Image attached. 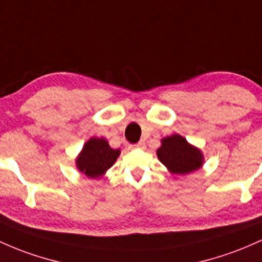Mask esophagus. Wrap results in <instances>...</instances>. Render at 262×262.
I'll list each match as a JSON object with an SVG mask.
<instances>
[{"instance_id": "34e87169", "label": "esophagus", "mask_w": 262, "mask_h": 262, "mask_svg": "<svg viewBox=\"0 0 262 262\" xmlns=\"http://www.w3.org/2000/svg\"><path fill=\"white\" fill-rule=\"evenodd\" d=\"M144 146H145V143L142 140V142H139V143H137V144H134L133 148H140V149H142V148H144Z\"/></svg>"}]
</instances>
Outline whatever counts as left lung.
Masks as SVG:
<instances>
[{
  "label": "left lung",
  "instance_id": "left-lung-1",
  "mask_svg": "<svg viewBox=\"0 0 262 262\" xmlns=\"http://www.w3.org/2000/svg\"><path fill=\"white\" fill-rule=\"evenodd\" d=\"M159 160L173 174H189L203 166L204 155L200 149L189 144L185 138L173 134L162 139V146L157 150Z\"/></svg>",
  "mask_w": 262,
  "mask_h": 262
}]
</instances>
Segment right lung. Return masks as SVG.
Returning a JSON list of instances; mask_svg holds the SVG:
<instances>
[{
	"label": "right lung",
	"instance_id": "obj_1",
	"mask_svg": "<svg viewBox=\"0 0 262 262\" xmlns=\"http://www.w3.org/2000/svg\"><path fill=\"white\" fill-rule=\"evenodd\" d=\"M119 149L111 148L104 138H91L76 159V165L85 177L96 179L104 175L105 171L116 163L119 157Z\"/></svg>",
	"mask_w": 262,
	"mask_h": 262
}]
</instances>
